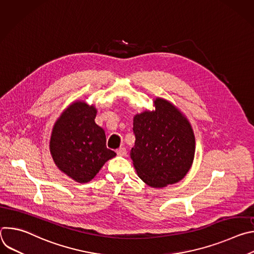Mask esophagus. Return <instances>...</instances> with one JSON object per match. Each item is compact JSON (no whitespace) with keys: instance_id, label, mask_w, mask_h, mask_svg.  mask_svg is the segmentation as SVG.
Segmentation results:
<instances>
[{"instance_id":"obj_1","label":"esophagus","mask_w":254,"mask_h":254,"mask_svg":"<svg viewBox=\"0 0 254 254\" xmlns=\"http://www.w3.org/2000/svg\"><path fill=\"white\" fill-rule=\"evenodd\" d=\"M127 149L126 148H120L119 150H117V154L118 156H121V157H126L127 156Z\"/></svg>"}]
</instances>
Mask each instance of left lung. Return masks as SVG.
Wrapping results in <instances>:
<instances>
[{
	"label": "left lung",
	"instance_id": "left-lung-1",
	"mask_svg": "<svg viewBox=\"0 0 254 254\" xmlns=\"http://www.w3.org/2000/svg\"><path fill=\"white\" fill-rule=\"evenodd\" d=\"M154 111L133 117L134 146L130 158L138 177L153 188L182 180L195 157V135L185 115L171 101L156 97Z\"/></svg>",
	"mask_w": 254,
	"mask_h": 254
}]
</instances>
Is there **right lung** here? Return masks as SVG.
<instances>
[{"instance_id":"obj_1","label":"right lung","mask_w":254,"mask_h":254,"mask_svg":"<svg viewBox=\"0 0 254 254\" xmlns=\"http://www.w3.org/2000/svg\"><path fill=\"white\" fill-rule=\"evenodd\" d=\"M94 104L70 103L55 122L49 149L57 168L78 183H87L117 154L106 148L104 130L94 119Z\"/></svg>"}]
</instances>
